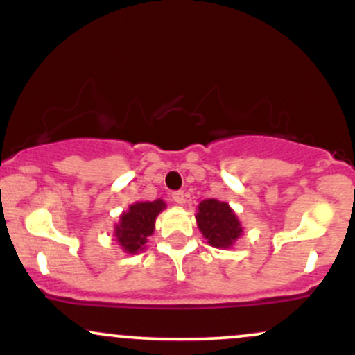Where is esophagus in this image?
Instances as JSON below:
<instances>
[{
  "instance_id": "obj_1",
  "label": "esophagus",
  "mask_w": 355,
  "mask_h": 355,
  "mask_svg": "<svg viewBox=\"0 0 355 355\" xmlns=\"http://www.w3.org/2000/svg\"><path fill=\"white\" fill-rule=\"evenodd\" d=\"M172 198H173V202L183 203V202H185V191H183V190L172 191Z\"/></svg>"
}]
</instances>
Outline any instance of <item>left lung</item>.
I'll return each mask as SVG.
<instances>
[{
	"label": "left lung",
	"instance_id": "obj_1",
	"mask_svg": "<svg viewBox=\"0 0 355 355\" xmlns=\"http://www.w3.org/2000/svg\"><path fill=\"white\" fill-rule=\"evenodd\" d=\"M198 229L203 237L209 240L211 247L227 248L242 234L240 222L232 211L229 203L214 200H203L198 205L197 214Z\"/></svg>",
	"mask_w": 355,
	"mask_h": 355
}]
</instances>
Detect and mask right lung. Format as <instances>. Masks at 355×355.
<instances>
[{
	"label": "right lung",
	"mask_w": 355,
	"mask_h": 355,
	"mask_svg": "<svg viewBox=\"0 0 355 355\" xmlns=\"http://www.w3.org/2000/svg\"><path fill=\"white\" fill-rule=\"evenodd\" d=\"M165 209L164 200L138 202L120 217L115 237L123 250L135 254L145 245L146 237L153 234L155 218Z\"/></svg>",
	"instance_id": "right-lung-1"
}]
</instances>
